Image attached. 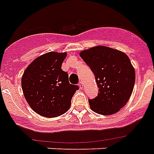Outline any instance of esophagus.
<instances>
[{"mask_svg": "<svg viewBox=\"0 0 154 154\" xmlns=\"http://www.w3.org/2000/svg\"><path fill=\"white\" fill-rule=\"evenodd\" d=\"M79 87H80L81 89H83V83L82 82V81H80V82L79 83Z\"/></svg>", "mask_w": 154, "mask_h": 154, "instance_id": "obj_1", "label": "esophagus"}]
</instances>
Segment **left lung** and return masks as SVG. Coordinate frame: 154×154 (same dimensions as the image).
<instances>
[{
    "label": "left lung",
    "instance_id": "left-lung-1",
    "mask_svg": "<svg viewBox=\"0 0 154 154\" xmlns=\"http://www.w3.org/2000/svg\"><path fill=\"white\" fill-rule=\"evenodd\" d=\"M90 67L98 87L96 98L89 99L93 111L111 115L130 99L135 83V71L127 55L116 49L96 46L80 52Z\"/></svg>",
    "mask_w": 154,
    "mask_h": 154
}]
</instances>
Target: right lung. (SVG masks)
I'll list each match as a JSON object with an SVG mask.
<instances>
[{"label": "right lung", "instance_id": "1", "mask_svg": "<svg viewBox=\"0 0 154 154\" xmlns=\"http://www.w3.org/2000/svg\"><path fill=\"white\" fill-rule=\"evenodd\" d=\"M67 52L51 51L33 60L24 71L21 86L24 98L35 113L47 118L65 114L79 89L61 69Z\"/></svg>", "mask_w": 154, "mask_h": 154}]
</instances>
